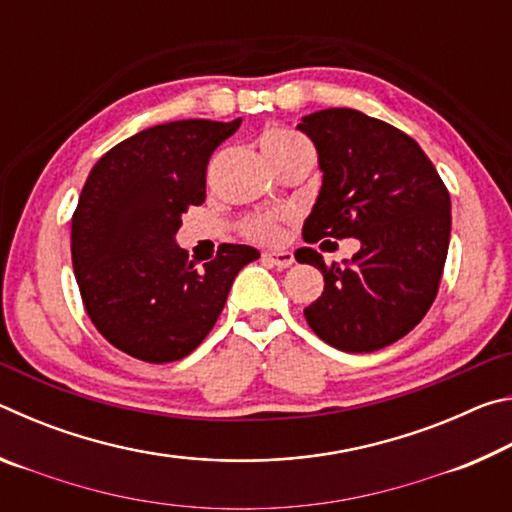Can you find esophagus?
<instances>
[{"instance_id":"1","label":"esophagus","mask_w":512,"mask_h":512,"mask_svg":"<svg viewBox=\"0 0 512 512\" xmlns=\"http://www.w3.org/2000/svg\"><path fill=\"white\" fill-rule=\"evenodd\" d=\"M266 262H271L277 268H289L293 264V253L291 250H266L262 253Z\"/></svg>"}]
</instances>
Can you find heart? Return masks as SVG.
Listing matches in <instances>:
<instances>
[{"mask_svg": "<svg viewBox=\"0 0 512 512\" xmlns=\"http://www.w3.org/2000/svg\"><path fill=\"white\" fill-rule=\"evenodd\" d=\"M296 144H302L300 137L287 131H268L262 135V140H259V146H262L268 160H275L277 155L287 153ZM284 219H287V216L275 210L248 214L246 219L239 223V232L248 241H255V244H277V241L282 239Z\"/></svg>", "mask_w": 512, "mask_h": 512, "instance_id": "heart-1", "label": "heart"}]
</instances>
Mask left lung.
I'll list each match as a JSON object with an SVG mask.
<instances>
[{
    "label": "left lung",
    "instance_id": "obj_1",
    "mask_svg": "<svg viewBox=\"0 0 512 512\" xmlns=\"http://www.w3.org/2000/svg\"><path fill=\"white\" fill-rule=\"evenodd\" d=\"M298 128L323 171L302 237L361 241L343 266H327L314 248L296 250L300 264L325 277L305 318L336 350H381L409 334L436 300L452 232L449 192L418 142L386 121L327 108Z\"/></svg>",
    "mask_w": 512,
    "mask_h": 512
}]
</instances>
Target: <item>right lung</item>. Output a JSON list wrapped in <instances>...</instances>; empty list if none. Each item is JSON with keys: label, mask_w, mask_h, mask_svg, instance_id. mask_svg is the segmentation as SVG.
<instances>
[{"label": "right lung", "mask_w": 512, "mask_h": 512, "mask_svg": "<svg viewBox=\"0 0 512 512\" xmlns=\"http://www.w3.org/2000/svg\"><path fill=\"white\" fill-rule=\"evenodd\" d=\"M241 119L169 121L94 164L72 216V264L85 311L103 339L146 363L187 357L210 334L250 246L221 244L196 268L176 244L183 214L205 201L216 146Z\"/></svg>", "instance_id": "1"}]
</instances>
